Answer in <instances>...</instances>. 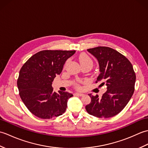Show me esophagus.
<instances>
[{
	"label": "esophagus",
	"instance_id": "esophagus-1",
	"mask_svg": "<svg viewBox=\"0 0 148 148\" xmlns=\"http://www.w3.org/2000/svg\"><path fill=\"white\" fill-rule=\"evenodd\" d=\"M74 95L81 97V96L83 95V93H74Z\"/></svg>",
	"mask_w": 148,
	"mask_h": 148
}]
</instances>
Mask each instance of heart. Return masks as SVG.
Segmentation results:
<instances>
[{
	"label": "heart",
	"instance_id": "heart-1",
	"mask_svg": "<svg viewBox=\"0 0 148 148\" xmlns=\"http://www.w3.org/2000/svg\"><path fill=\"white\" fill-rule=\"evenodd\" d=\"M79 61L81 64H84V63H86V62H92V60H91L86 54H81L79 57ZM76 86L77 88H79V85H78V84H76Z\"/></svg>",
	"mask_w": 148,
	"mask_h": 148
}]
</instances>
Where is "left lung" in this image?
Instances as JSON below:
<instances>
[{
  "label": "left lung",
  "mask_w": 148,
  "mask_h": 148,
  "mask_svg": "<svg viewBox=\"0 0 148 148\" xmlns=\"http://www.w3.org/2000/svg\"><path fill=\"white\" fill-rule=\"evenodd\" d=\"M87 51L98 60L100 74L96 83L106 84L107 91L101 98L89 94L91 102L86 111L97 118H111L120 112L134 92L136 76L130 62L120 53L109 47L99 46Z\"/></svg>",
  "instance_id": "8db88e82"
}]
</instances>
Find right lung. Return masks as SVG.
<instances>
[{
  "mask_svg": "<svg viewBox=\"0 0 148 148\" xmlns=\"http://www.w3.org/2000/svg\"><path fill=\"white\" fill-rule=\"evenodd\" d=\"M76 51L43 50L31 56L20 71L17 85L19 94L27 109L37 117L50 119L65 112L69 92L56 93L51 86L62 71L65 61Z\"/></svg>",
  "mask_w": 148,
  "mask_h": 148,
  "instance_id": "add662e5",
  "label": "right lung"
}]
</instances>
